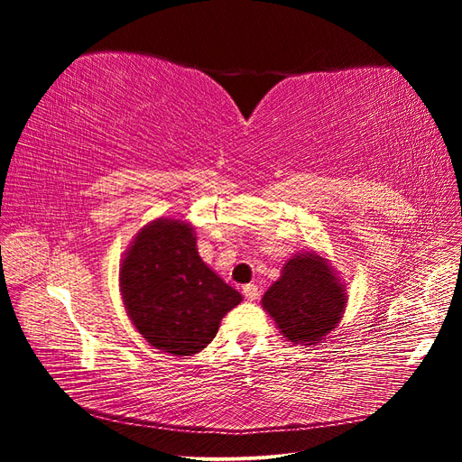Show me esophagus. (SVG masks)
I'll return each instance as SVG.
<instances>
[{
  "label": "esophagus",
  "instance_id": "obj_1",
  "mask_svg": "<svg viewBox=\"0 0 462 462\" xmlns=\"http://www.w3.org/2000/svg\"><path fill=\"white\" fill-rule=\"evenodd\" d=\"M243 292H245V297H246L250 302L256 300V299L260 297V289H258V285H254V283L245 285V287H243Z\"/></svg>",
  "mask_w": 462,
  "mask_h": 462
}]
</instances>
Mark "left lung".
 Instances as JSON below:
<instances>
[{
    "mask_svg": "<svg viewBox=\"0 0 462 462\" xmlns=\"http://www.w3.org/2000/svg\"><path fill=\"white\" fill-rule=\"evenodd\" d=\"M262 306L287 341L312 346L341 321L346 285L324 256L310 250L285 262L282 277L262 297Z\"/></svg>",
    "mask_w": 462,
    "mask_h": 462,
    "instance_id": "obj_1",
    "label": "left lung"
}]
</instances>
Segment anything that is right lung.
Masks as SVG:
<instances>
[{
    "mask_svg": "<svg viewBox=\"0 0 462 462\" xmlns=\"http://www.w3.org/2000/svg\"><path fill=\"white\" fill-rule=\"evenodd\" d=\"M119 287L138 333L173 356L200 353L221 318L243 300L202 262L190 223L171 217L153 219L134 235L121 260Z\"/></svg>",
    "mask_w": 462,
    "mask_h": 462,
    "instance_id": "add662e5",
    "label": "right lung"
}]
</instances>
